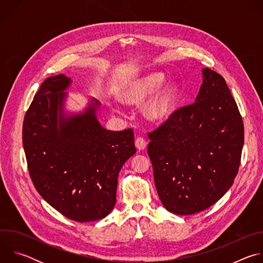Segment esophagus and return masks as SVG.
<instances>
[{"label": "esophagus", "instance_id": "34e87169", "mask_svg": "<svg viewBox=\"0 0 263 263\" xmlns=\"http://www.w3.org/2000/svg\"><path fill=\"white\" fill-rule=\"evenodd\" d=\"M146 144H147V142L142 137H138L135 140V146L137 149H139V151H143V149H145Z\"/></svg>", "mask_w": 263, "mask_h": 263}]
</instances>
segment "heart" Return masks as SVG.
I'll return each instance as SVG.
<instances>
[{"mask_svg":"<svg viewBox=\"0 0 263 263\" xmlns=\"http://www.w3.org/2000/svg\"><path fill=\"white\" fill-rule=\"evenodd\" d=\"M164 81L162 72H151L132 80L121 92L126 104H140L156 91L144 105V115L152 122L166 120L174 111L179 86L174 80Z\"/></svg>","mask_w":263,"mask_h":263,"instance_id":"obj_1","label":"heart"}]
</instances>
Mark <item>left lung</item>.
<instances>
[{"instance_id":"1","label":"left lung","mask_w":263,"mask_h":263,"mask_svg":"<svg viewBox=\"0 0 263 263\" xmlns=\"http://www.w3.org/2000/svg\"><path fill=\"white\" fill-rule=\"evenodd\" d=\"M202 73L195 103L148 134L159 199L179 215L203 211L229 191L243 146L242 120L226 81L207 67Z\"/></svg>"}]
</instances>
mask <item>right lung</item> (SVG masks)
Masks as SVG:
<instances>
[{
    "instance_id": "add662e5",
    "label": "right lung",
    "mask_w": 263,
    "mask_h": 263,
    "mask_svg": "<svg viewBox=\"0 0 263 263\" xmlns=\"http://www.w3.org/2000/svg\"><path fill=\"white\" fill-rule=\"evenodd\" d=\"M71 79L60 73L42 83L23 125V144L36 191L79 222L106 217L117 201L119 173L136 153L132 129L109 131L98 120L101 103L65 108Z\"/></svg>"
}]
</instances>
